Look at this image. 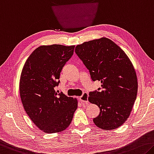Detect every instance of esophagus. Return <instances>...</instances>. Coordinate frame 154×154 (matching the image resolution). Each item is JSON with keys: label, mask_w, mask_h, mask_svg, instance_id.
Wrapping results in <instances>:
<instances>
[{"label": "esophagus", "mask_w": 154, "mask_h": 154, "mask_svg": "<svg viewBox=\"0 0 154 154\" xmlns=\"http://www.w3.org/2000/svg\"><path fill=\"white\" fill-rule=\"evenodd\" d=\"M79 101L82 103L88 104V94L87 92H84L81 97H79Z\"/></svg>", "instance_id": "34e87169"}]
</instances>
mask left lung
Returning <instances> with one entry per match:
<instances>
[{
  "label": "left lung",
  "mask_w": 154,
  "mask_h": 154,
  "mask_svg": "<svg viewBox=\"0 0 154 154\" xmlns=\"http://www.w3.org/2000/svg\"><path fill=\"white\" fill-rule=\"evenodd\" d=\"M75 53L92 79L101 83V91L90 92L88 97L100 109L99 115L93 119L94 124L104 130L119 128L130 116L138 92L137 76L130 59L105 37L78 45Z\"/></svg>",
  "instance_id": "8db88e82"
}]
</instances>
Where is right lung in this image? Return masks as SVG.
Wrapping results in <instances>:
<instances>
[{
  "label": "right lung",
  "instance_id": "obj_1",
  "mask_svg": "<svg viewBox=\"0 0 154 154\" xmlns=\"http://www.w3.org/2000/svg\"><path fill=\"white\" fill-rule=\"evenodd\" d=\"M74 48V45L39 46L22 70L19 83L22 103L33 123L46 134L66 130L77 108V98L55 90L62 68L72 57Z\"/></svg>",
  "mask_w": 154,
  "mask_h": 154
}]
</instances>
